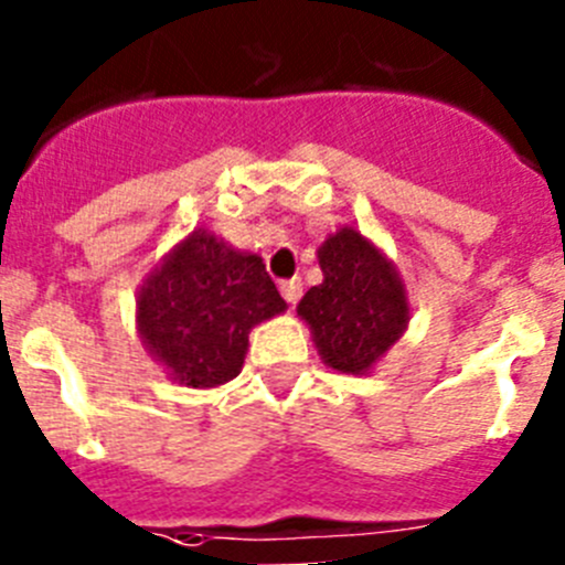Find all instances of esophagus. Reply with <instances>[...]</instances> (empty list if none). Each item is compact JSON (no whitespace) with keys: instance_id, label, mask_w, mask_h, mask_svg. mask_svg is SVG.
I'll return each instance as SVG.
<instances>
[{"instance_id":"34e87169","label":"esophagus","mask_w":565,"mask_h":565,"mask_svg":"<svg viewBox=\"0 0 565 565\" xmlns=\"http://www.w3.org/2000/svg\"><path fill=\"white\" fill-rule=\"evenodd\" d=\"M279 291H282V297H286V302H291V306H297L299 297H302V279L294 277V279H286V282H279Z\"/></svg>"}]
</instances>
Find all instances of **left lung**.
Listing matches in <instances>:
<instances>
[{
	"label": "left lung",
	"mask_w": 565,
	"mask_h": 565,
	"mask_svg": "<svg viewBox=\"0 0 565 565\" xmlns=\"http://www.w3.org/2000/svg\"><path fill=\"white\" fill-rule=\"evenodd\" d=\"M322 282L308 288L297 313L311 328L328 367L367 373L411 322L396 266L356 228L342 226L319 246Z\"/></svg>",
	"instance_id": "left-lung-1"
}]
</instances>
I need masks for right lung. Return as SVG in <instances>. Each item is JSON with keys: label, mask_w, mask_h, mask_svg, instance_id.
I'll use <instances>...</instances> for the list:
<instances>
[{"label": "right lung", "mask_w": 565, "mask_h": 565, "mask_svg": "<svg viewBox=\"0 0 565 565\" xmlns=\"http://www.w3.org/2000/svg\"><path fill=\"white\" fill-rule=\"evenodd\" d=\"M282 311L263 257L198 228L143 279L138 333L174 382L217 387L243 371L252 328Z\"/></svg>", "instance_id": "add662e5"}]
</instances>
